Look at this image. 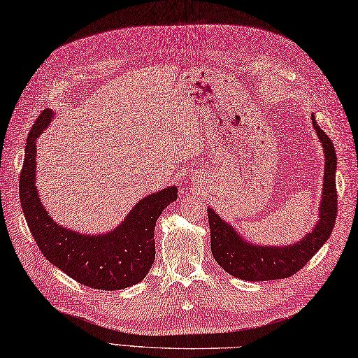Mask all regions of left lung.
I'll list each match as a JSON object with an SVG mask.
<instances>
[{"mask_svg": "<svg viewBox=\"0 0 358 358\" xmlns=\"http://www.w3.org/2000/svg\"><path fill=\"white\" fill-rule=\"evenodd\" d=\"M322 149L325 153L324 184L317 223L305 234L298 243L289 246L255 245L248 241L224 222L213 208H208L209 229H211V252L220 267L229 275L245 281H270L284 280L308 263L313 255L325 245L333 232L337 217V189L336 169L337 156L334 144L317 124L315 115L311 117Z\"/></svg>", "mask_w": 358, "mask_h": 358, "instance_id": "1", "label": "left lung"}]
</instances>
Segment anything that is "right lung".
Returning <instances> with one entry per match:
<instances>
[{
  "mask_svg": "<svg viewBox=\"0 0 358 358\" xmlns=\"http://www.w3.org/2000/svg\"><path fill=\"white\" fill-rule=\"evenodd\" d=\"M41 112L33 124L20 176V200L30 232L51 264L74 281L97 290H121L141 282L155 261V226L164 208L178 199L167 187L143 197L126 219L106 234H80L59 224L42 205L36 188V139L53 120Z\"/></svg>",
  "mask_w": 358,
  "mask_h": 358,
  "instance_id": "obj_1",
  "label": "right lung"
}]
</instances>
